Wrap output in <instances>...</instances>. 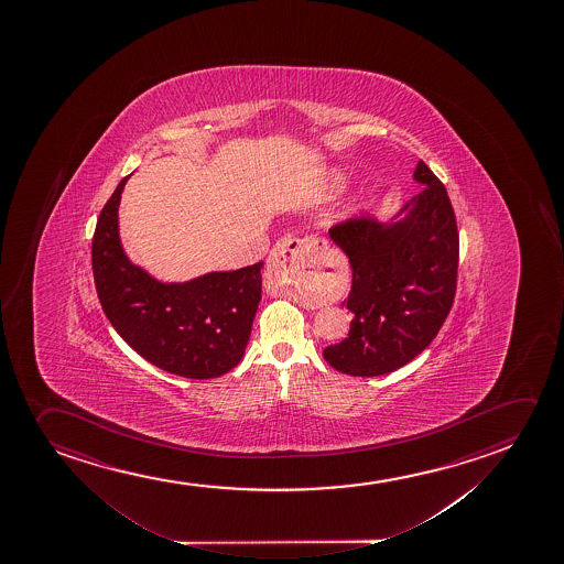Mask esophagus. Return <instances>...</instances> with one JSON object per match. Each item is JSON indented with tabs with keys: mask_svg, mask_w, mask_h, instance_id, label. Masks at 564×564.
<instances>
[{
	"mask_svg": "<svg viewBox=\"0 0 564 564\" xmlns=\"http://www.w3.org/2000/svg\"><path fill=\"white\" fill-rule=\"evenodd\" d=\"M326 241L321 238H297L284 236L272 249L269 271L285 284L318 279V264L323 261Z\"/></svg>",
	"mask_w": 564,
	"mask_h": 564,
	"instance_id": "1",
	"label": "esophagus"
}]
</instances>
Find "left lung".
Returning a JSON list of instances; mask_svg holds the SVG:
<instances>
[{
	"mask_svg": "<svg viewBox=\"0 0 564 564\" xmlns=\"http://www.w3.org/2000/svg\"><path fill=\"white\" fill-rule=\"evenodd\" d=\"M414 181L424 184L406 203V217L378 225L370 215L339 220L332 240L354 271L344 303L354 321L346 339L323 355L344 375L393 372L436 338L457 290V218L447 189L424 161Z\"/></svg>",
	"mask_w": 564,
	"mask_h": 564,
	"instance_id": "8db88e82",
	"label": "left lung"
}]
</instances>
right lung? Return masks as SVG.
Returning a JSON list of instances; mask_svg holds the SVG:
<instances>
[{
  "label": "right lung",
  "mask_w": 564,
  "mask_h": 564,
  "mask_svg": "<svg viewBox=\"0 0 564 564\" xmlns=\"http://www.w3.org/2000/svg\"><path fill=\"white\" fill-rule=\"evenodd\" d=\"M127 181L107 199L91 238V271L104 313L151 365L194 380L226 375L248 346L263 263L210 272L186 284L151 279L128 261L119 241L117 210Z\"/></svg>",
  "instance_id": "right-lung-1"
}]
</instances>
